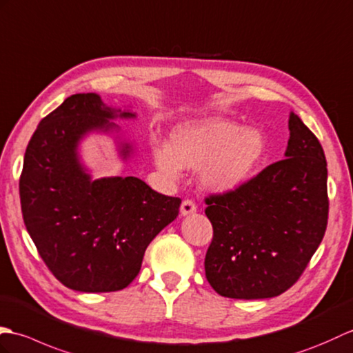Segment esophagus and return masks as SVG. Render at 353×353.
I'll return each mask as SVG.
<instances>
[{
    "mask_svg": "<svg viewBox=\"0 0 353 353\" xmlns=\"http://www.w3.org/2000/svg\"><path fill=\"white\" fill-rule=\"evenodd\" d=\"M193 213H196V205H194L193 201H189L185 199L183 203H181V214L183 216H190Z\"/></svg>",
    "mask_w": 353,
    "mask_h": 353,
    "instance_id": "34e87169",
    "label": "esophagus"
}]
</instances>
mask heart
<instances>
[{
    "instance_id": "1",
    "label": "heart",
    "mask_w": 353,
    "mask_h": 353,
    "mask_svg": "<svg viewBox=\"0 0 353 353\" xmlns=\"http://www.w3.org/2000/svg\"><path fill=\"white\" fill-rule=\"evenodd\" d=\"M157 169L175 178L183 168L199 169L201 184L216 193L239 189L255 174L265 154V139L256 128L226 117H205L176 125L169 146L154 143Z\"/></svg>"
}]
</instances>
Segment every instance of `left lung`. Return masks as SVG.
Listing matches in <instances>:
<instances>
[{"label":"left lung","mask_w":353,"mask_h":353,"mask_svg":"<svg viewBox=\"0 0 353 353\" xmlns=\"http://www.w3.org/2000/svg\"><path fill=\"white\" fill-rule=\"evenodd\" d=\"M288 130L284 160L205 201L213 241L203 264L221 296H279L299 279L322 243L330 208L323 148L293 112Z\"/></svg>","instance_id":"1"}]
</instances>
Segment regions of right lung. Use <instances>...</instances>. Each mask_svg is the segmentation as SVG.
Masks as SVG:
<instances>
[{"mask_svg":"<svg viewBox=\"0 0 353 353\" xmlns=\"http://www.w3.org/2000/svg\"><path fill=\"white\" fill-rule=\"evenodd\" d=\"M114 119H136V113L107 105L98 93H77L43 117L23 157L26 228L52 275L83 293L130 285L148 245L175 221L181 203L136 176L92 178L80 155L92 132H116L122 161L134 154Z\"/></svg>","mask_w":353,"mask_h":353,"instance_id":"add662e5","label":"right lung"}]
</instances>
